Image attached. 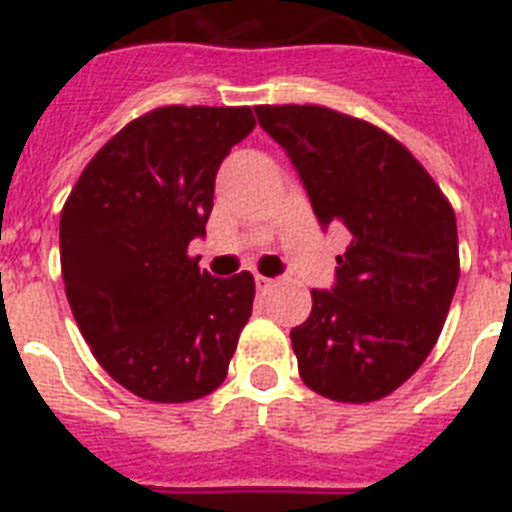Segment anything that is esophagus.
<instances>
[{
    "instance_id": "esophagus-1",
    "label": "esophagus",
    "mask_w": 512,
    "mask_h": 512,
    "mask_svg": "<svg viewBox=\"0 0 512 512\" xmlns=\"http://www.w3.org/2000/svg\"><path fill=\"white\" fill-rule=\"evenodd\" d=\"M276 281L269 279V276H256V289L259 292H269V289H274Z\"/></svg>"
}]
</instances>
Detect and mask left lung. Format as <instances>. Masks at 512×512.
<instances>
[{
    "instance_id": "8db88e82",
    "label": "left lung",
    "mask_w": 512,
    "mask_h": 512,
    "mask_svg": "<svg viewBox=\"0 0 512 512\" xmlns=\"http://www.w3.org/2000/svg\"><path fill=\"white\" fill-rule=\"evenodd\" d=\"M292 159L322 228H342L332 289L292 330L302 381L320 396L368 403L419 370L459 281L457 218L419 159L378 126L325 106H256Z\"/></svg>"
}]
</instances>
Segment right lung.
Wrapping results in <instances>:
<instances>
[{"mask_svg": "<svg viewBox=\"0 0 512 512\" xmlns=\"http://www.w3.org/2000/svg\"><path fill=\"white\" fill-rule=\"evenodd\" d=\"M256 126L248 106H162L86 164L60 213V266L101 368L154 403L213 393L253 307L248 271L215 279L187 256L205 236L218 167Z\"/></svg>", "mask_w": 512, "mask_h": 512, "instance_id": "add662e5", "label": "right lung"}]
</instances>
